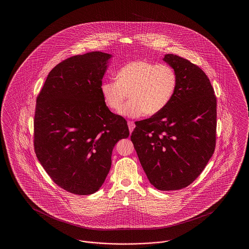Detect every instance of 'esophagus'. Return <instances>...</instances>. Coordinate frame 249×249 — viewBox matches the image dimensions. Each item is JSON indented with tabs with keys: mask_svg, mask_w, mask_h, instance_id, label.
<instances>
[{
	"mask_svg": "<svg viewBox=\"0 0 249 249\" xmlns=\"http://www.w3.org/2000/svg\"><path fill=\"white\" fill-rule=\"evenodd\" d=\"M128 126H129V130H130V132H132V130L134 129V123L132 122V121H128Z\"/></svg>",
	"mask_w": 249,
	"mask_h": 249,
	"instance_id": "esophagus-1",
	"label": "esophagus"
}]
</instances>
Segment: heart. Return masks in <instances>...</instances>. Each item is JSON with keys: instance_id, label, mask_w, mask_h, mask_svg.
I'll list each match as a JSON object with an SVG mask.
<instances>
[{"instance_id": "b5f03b06", "label": "heart", "mask_w": 249, "mask_h": 249, "mask_svg": "<svg viewBox=\"0 0 249 249\" xmlns=\"http://www.w3.org/2000/svg\"><path fill=\"white\" fill-rule=\"evenodd\" d=\"M177 85L178 74L172 66L138 59L123 65L116 73V80L101 84L100 91L107 107L113 111H119L129 93L130 100L119 114L139 118L144 114L154 116L165 109Z\"/></svg>"}]
</instances>
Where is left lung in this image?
<instances>
[{"label": "left lung", "mask_w": 249, "mask_h": 249, "mask_svg": "<svg viewBox=\"0 0 249 249\" xmlns=\"http://www.w3.org/2000/svg\"><path fill=\"white\" fill-rule=\"evenodd\" d=\"M163 60L178 74L176 92L160 113L135 122L130 139L151 185L165 191L188 187L213 156L216 98L200 67L174 54Z\"/></svg>", "instance_id": "obj_1"}]
</instances>
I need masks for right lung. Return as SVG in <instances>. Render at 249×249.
Instances as JSON below:
<instances>
[{
    "instance_id": "1",
    "label": "right lung",
    "mask_w": 249,
    "mask_h": 249,
    "mask_svg": "<svg viewBox=\"0 0 249 249\" xmlns=\"http://www.w3.org/2000/svg\"><path fill=\"white\" fill-rule=\"evenodd\" d=\"M112 57L93 51L61 61L37 96L36 157L50 178L73 194L99 190L114 146L130 134L127 121L108 109L100 91Z\"/></svg>"
}]
</instances>
